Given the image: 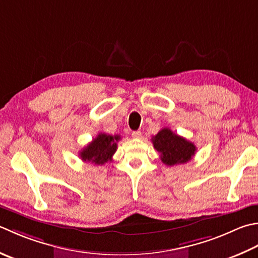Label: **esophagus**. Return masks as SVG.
Listing matches in <instances>:
<instances>
[{"label": "esophagus", "mask_w": 258, "mask_h": 258, "mask_svg": "<svg viewBox=\"0 0 258 258\" xmlns=\"http://www.w3.org/2000/svg\"><path fill=\"white\" fill-rule=\"evenodd\" d=\"M132 136L134 139H141L142 138V132L141 131H134V132H132Z\"/></svg>", "instance_id": "1"}]
</instances>
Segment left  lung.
Instances as JSON below:
<instances>
[{"instance_id": "1", "label": "left lung", "mask_w": 258, "mask_h": 258, "mask_svg": "<svg viewBox=\"0 0 258 258\" xmlns=\"http://www.w3.org/2000/svg\"><path fill=\"white\" fill-rule=\"evenodd\" d=\"M154 149L160 153L161 161L169 166L189 162L196 154V145L182 136L164 127L152 138Z\"/></svg>"}]
</instances>
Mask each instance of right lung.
Masks as SVG:
<instances>
[{
    "label": "right lung",
    "mask_w": 258,
    "mask_h": 258,
    "mask_svg": "<svg viewBox=\"0 0 258 258\" xmlns=\"http://www.w3.org/2000/svg\"><path fill=\"white\" fill-rule=\"evenodd\" d=\"M119 140V135L99 133L92 142L80 151V159L84 162L103 165L107 161L113 160V155L117 150V142Z\"/></svg>",
    "instance_id": "right-lung-1"
}]
</instances>
